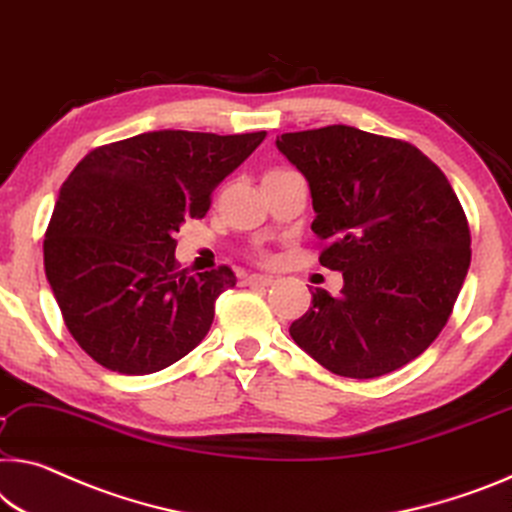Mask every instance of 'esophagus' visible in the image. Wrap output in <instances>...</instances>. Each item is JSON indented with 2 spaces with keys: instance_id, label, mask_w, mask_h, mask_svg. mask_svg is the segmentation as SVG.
<instances>
[{
  "instance_id": "obj_1",
  "label": "esophagus",
  "mask_w": 512,
  "mask_h": 512,
  "mask_svg": "<svg viewBox=\"0 0 512 512\" xmlns=\"http://www.w3.org/2000/svg\"><path fill=\"white\" fill-rule=\"evenodd\" d=\"M272 277H267V274H249L247 283L249 286H272Z\"/></svg>"
}]
</instances>
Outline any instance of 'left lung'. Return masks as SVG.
<instances>
[{"mask_svg":"<svg viewBox=\"0 0 512 512\" xmlns=\"http://www.w3.org/2000/svg\"><path fill=\"white\" fill-rule=\"evenodd\" d=\"M277 146L309 180L320 265L343 274L338 295L313 290L290 336L341 377L398 371L442 334L465 283L471 233L458 196L403 139L327 125Z\"/></svg>","mask_w":512,"mask_h":512,"instance_id":"obj_1","label":"left lung"}]
</instances>
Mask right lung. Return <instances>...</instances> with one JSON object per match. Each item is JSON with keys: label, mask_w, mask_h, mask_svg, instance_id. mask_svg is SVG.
Segmentation results:
<instances>
[{"label": "right lung", "mask_w": 512, "mask_h": 512, "mask_svg": "<svg viewBox=\"0 0 512 512\" xmlns=\"http://www.w3.org/2000/svg\"><path fill=\"white\" fill-rule=\"evenodd\" d=\"M267 132L157 130L93 148L70 171L43 240L45 274L77 345L100 366L148 375L208 334L229 265L192 274L176 261L185 219Z\"/></svg>", "instance_id": "1"}]
</instances>
